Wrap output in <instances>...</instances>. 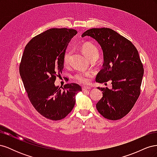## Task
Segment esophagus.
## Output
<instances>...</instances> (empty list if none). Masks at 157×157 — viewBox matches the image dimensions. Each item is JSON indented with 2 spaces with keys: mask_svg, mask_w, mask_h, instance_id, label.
<instances>
[{
  "mask_svg": "<svg viewBox=\"0 0 157 157\" xmlns=\"http://www.w3.org/2000/svg\"><path fill=\"white\" fill-rule=\"evenodd\" d=\"M90 88H90V86H82V90H83V91H85V90H90Z\"/></svg>",
  "mask_w": 157,
  "mask_h": 157,
  "instance_id": "obj_1",
  "label": "esophagus"
}]
</instances>
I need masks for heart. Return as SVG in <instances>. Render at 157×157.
<instances>
[{
  "instance_id": "heart-1",
  "label": "heart",
  "mask_w": 157,
  "mask_h": 157,
  "mask_svg": "<svg viewBox=\"0 0 157 157\" xmlns=\"http://www.w3.org/2000/svg\"><path fill=\"white\" fill-rule=\"evenodd\" d=\"M82 51L84 54L87 57V58L90 59L92 58H96V59L99 56V50L97 47L94 44L86 42L82 46ZM70 57V52L67 51L63 56V64L67 65L69 63ZM93 76V73L90 71H79L74 75V78L79 83L86 84L89 82L90 78Z\"/></svg>"
}]
</instances>
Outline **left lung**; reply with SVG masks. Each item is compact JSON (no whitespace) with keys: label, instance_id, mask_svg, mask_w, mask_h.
<instances>
[{"label":"left lung","instance_id":"1","mask_svg":"<svg viewBox=\"0 0 157 157\" xmlns=\"http://www.w3.org/2000/svg\"><path fill=\"white\" fill-rule=\"evenodd\" d=\"M90 36L101 46L103 54V69L96 81H111L112 88H98L103 97L96 104L98 112L112 121L121 119L134 107L140 94L144 69L138 51L132 42L109 28H93L82 36Z\"/></svg>","mask_w":157,"mask_h":157}]
</instances>
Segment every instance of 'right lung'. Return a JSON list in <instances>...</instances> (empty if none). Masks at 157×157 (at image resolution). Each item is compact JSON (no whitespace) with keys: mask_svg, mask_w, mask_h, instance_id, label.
<instances>
[{"mask_svg":"<svg viewBox=\"0 0 157 157\" xmlns=\"http://www.w3.org/2000/svg\"><path fill=\"white\" fill-rule=\"evenodd\" d=\"M73 29L53 28L35 36L24 49L20 74L28 98L41 115L52 121L63 119L72 111L75 96L82 91L75 83L56 86V77L63 69V56L71 39L77 35Z\"/></svg>","mask_w":157,"mask_h":157,"instance_id":"right-lung-1","label":"right lung"}]
</instances>
